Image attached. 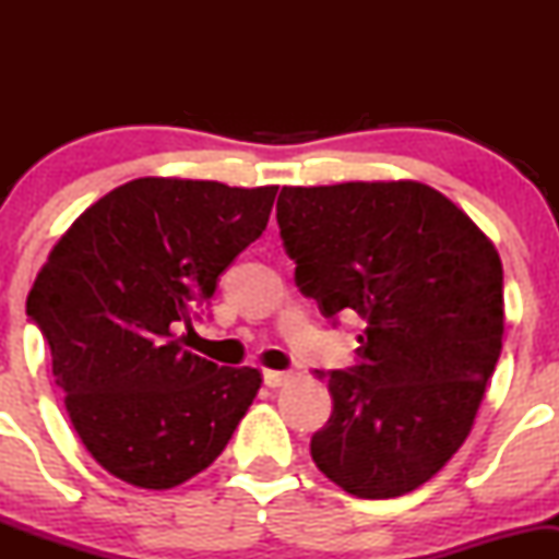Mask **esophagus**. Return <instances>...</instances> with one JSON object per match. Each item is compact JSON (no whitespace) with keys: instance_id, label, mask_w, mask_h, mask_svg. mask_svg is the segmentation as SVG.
Masks as SVG:
<instances>
[{"instance_id":"esophagus-1","label":"esophagus","mask_w":559,"mask_h":559,"mask_svg":"<svg viewBox=\"0 0 559 559\" xmlns=\"http://www.w3.org/2000/svg\"><path fill=\"white\" fill-rule=\"evenodd\" d=\"M288 378H292L288 370H262V381H265V386H271V389L284 386Z\"/></svg>"}]
</instances>
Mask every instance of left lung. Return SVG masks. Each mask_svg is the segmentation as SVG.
Instances as JSON below:
<instances>
[{
    "label": "left lung",
    "mask_w": 559,
    "mask_h": 559,
    "mask_svg": "<svg viewBox=\"0 0 559 559\" xmlns=\"http://www.w3.org/2000/svg\"><path fill=\"white\" fill-rule=\"evenodd\" d=\"M299 292L360 316L357 362L329 370L333 413L310 454L344 491L391 499L463 447L502 352V262L426 183L284 186L275 204Z\"/></svg>",
    "instance_id": "left-lung-1"
}]
</instances>
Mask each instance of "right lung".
I'll return each instance as SVG.
<instances>
[{
    "label": "right lung",
    "mask_w": 559,
    "mask_h": 559,
    "mask_svg": "<svg viewBox=\"0 0 559 559\" xmlns=\"http://www.w3.org/2000/svg\"><path fill=\"white\" fill-rule=\"evenodd\" d=\"M278 186L136 178L83 213L36 275L25 312L92 457L173 489L215 463L262 383L183 349L181 331L271 217Z\"/></svg>",
    "instance_id": "obj_1"
}]
</instances>
